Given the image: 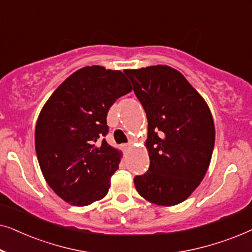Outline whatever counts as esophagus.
<instances>
[{
  "label": "esophagus",
  "mask_w": 252,
  "mask_h": 252,
  "mask_svg": "<svg viewBox=\"0 0 252 252\" xmlns=\"http://www.w3.org/2000/svg\"><path fill=\"white\" fill-rule=\"evenodd\" d=\"M133 144H134L133 141H129V142L127 143L126 146H124V147H125V149H129V148H132V147H133Z\"/></svg>",
  "instance_id": "1"
}]
</instances>
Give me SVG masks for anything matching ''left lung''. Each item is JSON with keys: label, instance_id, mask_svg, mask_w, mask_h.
Wrapping results in <instances>:
<instances>
[{"label": "left lung", "instance_id": "obj_1", "mask_svg": "<svg viewBox=\"0 0 252 252\" xmlns=\"http://www.w3.org/2000/svg\"><path fill=\"white\" fill-rule=\"evenodd\" d=\"M148 119L147 173L134 185L148 202L172 206L187 199L208 171L215 123L208 104L184 75L167 65L125 70Z\"/></svg>", "mask_w": 252, "mask_h": 252}]
</instances>
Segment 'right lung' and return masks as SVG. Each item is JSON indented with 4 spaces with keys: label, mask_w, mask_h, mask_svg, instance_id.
Returning a JSON list of instances; mask_svg holds the SVG:
<instances>
[{
    "label": "right lung",
    "mask_w": 252,
    "mask_h": 252,
    "mask_svg": "<svg viewBox=\"0 0 252 252\" xmlns=\"http://www.w3.org/2000/svg\"><path fill=\"white\" fill-rule=\"evenodd\" d=\"M132 86L118 70L99 65L72 73L41 110L35 150L47 184L68 204L86 206L108 194L122 151L103 139L106 116Z\"/></svg>",
    "instance_id": "add662e5"
}]
</instances>
